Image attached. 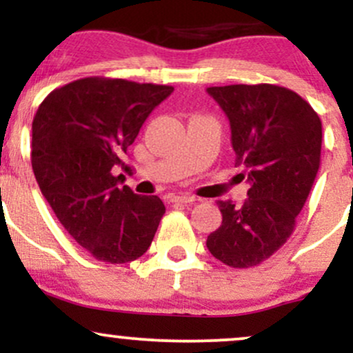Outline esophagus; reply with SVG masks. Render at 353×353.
<instances>
[{"mask_svg":"<svg viewBox=\"0 0 353 353\" xmlns=\"http://www.w3.org/2000/svg\"><path fill=\"white\" fill-rule=\"evenodd\" d=\"M194 201L196 199L190 196H171L169 197V202H172V204H192Z\"/></svg>","mask_w":353,"mask_h":353,"instance_id":"esophagus-1","label":"esophagus"}]
</instances>
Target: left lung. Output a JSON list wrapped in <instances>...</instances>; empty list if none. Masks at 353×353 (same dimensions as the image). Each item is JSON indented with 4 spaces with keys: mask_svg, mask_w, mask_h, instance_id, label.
<instances>
[{
    "mask_svg": "<svg viewBox=\"0 0 353 353\" xmlns=\"http://www.w3.org/2000/svg\"><path fill=\"white\" fill-rule=\"evenodd\" d=\"M230 124L236 165L250 184L242 208L219 201L222 224L209 252L234 269L264 262L285 244L320 165L322 123L297 92L274 84L208 88Z\"/></svg>",
    "mask_w": 353,
    "mask_h": 353,
    "instance_id": "8db88e82",
    "label": "left lung"
}]
</instances>
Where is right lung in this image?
I'll list each match as a JSON object with an SVG mask.
<instances>
[{
	"label": "right lung",
	"mask_w": 353,
	"mask_h": 353,
	"mask_svg": "<svg viewBox=\"0 0 353 353\" xmlns=\"http://www.w3.org/2000/svg\"><path fill=\"white\" fill-rule=\"evenodd\" d=\"M172 86L84 78L54 89L33 119L31 164L63 228L94 259L136 261L151 245L165 208L123 185V154Z\"/></svg>",
	"instance_id": "right-lung-1"
}]
</instances>
